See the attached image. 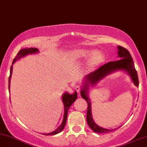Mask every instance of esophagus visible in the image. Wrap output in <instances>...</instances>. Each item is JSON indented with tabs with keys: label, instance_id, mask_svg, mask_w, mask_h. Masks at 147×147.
<instances>
[{
	"label": "esophagus",
	"instance_id": "obj_1",
	"mask_svg": "<svg viewBox=\"0 0 147 147\" xmlns=\"http://www.w3.org/2000/svg\"><path fill=\"white\" fill-rule=\"evenodd\" d=\"M75 89L76 90L78 93H80V86L78 84L76 85V86H75Z\"/></svg>",
	"mask_w": 147,
	"mask_h": 147
}]
</instances>
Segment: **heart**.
Returning <instances> with one entry per match:
<instances>
[{"label": "heart", "instance_id": "b5f03b06", "mask_svg": "<svg viewBox=\"0 0 147 147\" xmlns=\"http://www.w3.org/2000/svg\"><path fill=\"white\" fill-rule=\"evenodd\" d=\"M72 58L78 63L87 61L85 65V71L89 73L104 62L106 55L103 52H99L96 49L80 48L74 50Z\"/></svg>", "mask_w": 147, "mask_h": 147}]
</instances>
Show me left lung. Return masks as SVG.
<instances>
[{"label": "left lung", "mask_w": 147, "mask_h": 147, "mask_svg": "<svg viewBox=\"0 0 147 147\" xmlns=\"http://www.w3.org/2000/svg\"><path fill=\"white\" fill-rule=\"evenodd\" d=\"M117 50V57L119 60L106 63L92 73L85 76L82 83L80 95L81 97L86 100L88 104L86 121L90 129L97 133H108V132L113 131L114 130H117L120 127L117 129L115 128V129H110L103 128L102 127H100L95 123L92 115L91 101L89 98V94H88L90 88H93L97 84H98L99 81L105 77L117 71H123L126 73L130 77L131 82L136 86L138 87L139 85L137 71L134 65L133 59L131 57V54L127 50L121 46H118Z\"/></svg>", "instance_id": "left-lung-1"}]
</instances>
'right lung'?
Returning a JSON list of instances; mask_svg holds the SVG:
<instances>
[{"label": "right lung", "mask_w": 147, "mask_h": 147, "mask_svg": "<svg viewBox=\"0 0 147 147\" xmlns=\"http://www.w3.org/2000/svg\"><path fill=\"white\" fill-rule=\"evenodd\" d=\"M39 52V50L37 48H23L22 49L18 52L17 56H16L15 59H13L12 63V65L10 69V76L9 78V91L10 92V82H11V75H12V71H13V65L14 63H15L16 61H19L20 59H22V58L25 57L26 56L28 55V54H38ZM78 97L77 95V92L76 90H75L74 93L70 94L68 92H65L62 95V102L63 105H64V115H63V119L61 124L60 125V126L58 127L54 131L50 132V133H43L42 134L46 135V136H52V135H55L57 134L60 133L61 131H63V129H64L65 124H66V121H67V112L69 109L70 106H71L72 104L76 100Z\"/></svg>", "instance_id": "add662e5"}]
</instances>
